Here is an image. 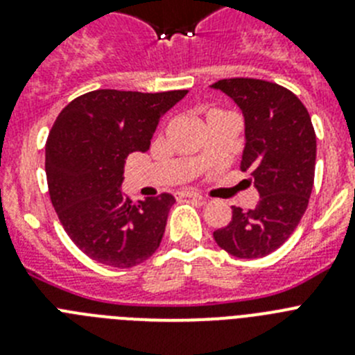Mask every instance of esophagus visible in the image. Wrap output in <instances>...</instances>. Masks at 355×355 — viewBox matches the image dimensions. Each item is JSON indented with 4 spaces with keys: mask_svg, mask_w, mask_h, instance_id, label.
Wrapping results in <instances>:
<instances>
[{
    "mask_svg": "<svg viewBox=\"0 0 355 355\" xmlns=\"http://www.w3.org/2000/svg\"><path fill=\"white\" fill-rule=\"evenodd\" d=\"M181 196H183V197H190V199H196V200H206L205 197L200 196V193H197V192H183V193H181Z\"/></svg>",
    "mask_w": 355,
    "mask_h": 355,
    "instance_id": "esophagus-1",
    "label": "esophagus"
}]
</instances>
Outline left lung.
<instances>
[{
  "instance_id": "left-lung-1",
  "label": "left lung",
  "mask_w": 355,
  "mask_h": 355,
  "mask_svg": "<svg viewBox=\"0 0 355 355\" xmlns=\"http://www.w3.org/2000/svg\"><path fill=\"white\" fill-rule=\"evenodd\" d=\"M236 103L245 121L240 168L258 190L256 208L233 206L213 238L234 258L256 259L283 245L299 225L315 181L316 135L300 99L277 83L231 78L211 85Z\"/></svg>"
}]
</instances>
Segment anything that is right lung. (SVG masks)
<instances>
[{
    "mask_svg": "<svg viewBox=\"0 0 355 355\" xmlns=\"http://www.w3.org/2000/svg\"><path fill=\"white\" fill-rule=\"evenodd\" d=\"M187 94L94 90L56 117L46 142L49 197L65 233L94 261L131 268L159 247L175 199L124 197V165L149 149L159 119Z\"/></svg>",
    "mask_w": 355,
    "mask_h": 355,
    "instance_id": "1",
    "label": "right lung"
}]
</instances>
